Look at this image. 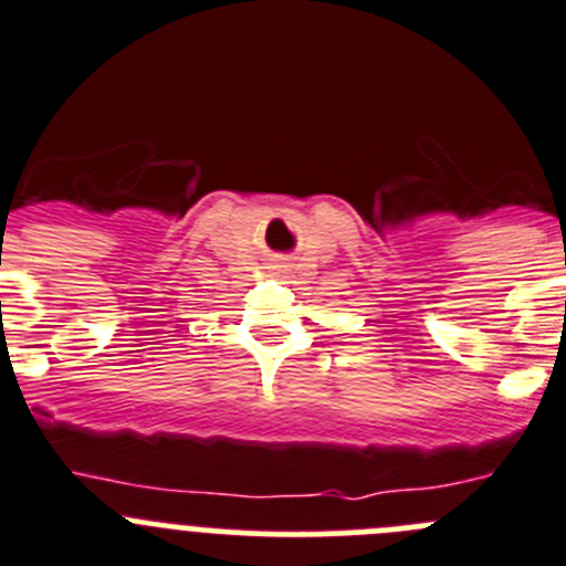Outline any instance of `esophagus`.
I'll return each mask as SVG.
<instances>
[{
  "label": "esophagus",
  "instance_id": "esophagus-1",
  "mask_svg": "<svg viewBox=\"0 0 566 566\" xmlns=\"http://www.w3.org/2000/svg\"><path fill=\"white\" fill-rule=\"evenodd\" d=\"M279 268H282V265H279Z\"/></svg>",
  "mask_w": 566,
  "mask_h": 566
}]
</instances>
